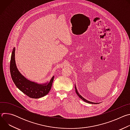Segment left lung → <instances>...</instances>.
I'll return each mask as SVG.
<instances>
[{
    "label": "left lung",
    "instance_id": "1",
    "mask_svg": "<svg viewBox=\"0 0 130 130\" xmlns=\"http://www.w3.org/2000/svg\"><path fill=\"white\" fill-rule=\"evenodd\" d=\"M75 89H76V93H77V95L82 99V100H83L84 101H85V102H87V103H91V104H98V103H94V102H90V101H88V100H86L85 99H84L83 97H82L80 94H79V92H78V90H77V88H76V85H75Z\"/></svg>",
    "mask_w": 130,
    "mask_h": 130
}]
</instances>
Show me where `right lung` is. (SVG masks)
<instances>
[{
  "label": "right lung",
  "instance_id": "add662e5",
  "mask_svg": "<svg viewBox=\"0 0 130 130\" xmlns=\"http://www.w3.org/2000/svg\"><path fill=\"white\" fill-rule=\"evenodd\" d=\"M15 50L12 51L10 61V73L11 78L16 87L23 93L31 98L38 99L43 97L48 94L51 89L54 76L49 82L43 84L32 82L24 77L17 69L15 61Z\"/></svg>",
  "mask_w": 130,
  "mask_h": 130
}]
</instances>
